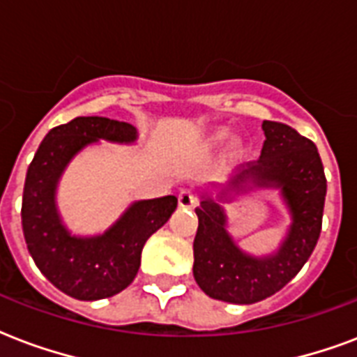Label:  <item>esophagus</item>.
Instances as JSON below:
<instances>
[{"instance_id":"34e87169","label":"esophagus","mask_w":357,"mask_h":357,"mask_svg":"<svg viewBox=\"0 0 357 357\" xmlns=\"http://www.w3.org/2000/svg\"><path fill=\"white\" fill-rule=\"evenodd\" d=\"M195 203H197V197H195V193L192 190H181L178 192V204L182 208H190Z\"/></svg>"}]
</instances>
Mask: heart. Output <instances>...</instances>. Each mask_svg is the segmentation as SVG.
Here are the masks:
<instances>
[{"instance_id":"1","label":"heart","mask_w":357,"mask_h":357,"mask_svg":"<svg viewBox=\"0 0 357 357\" xmlns=\"http://www.w3.org/2000/svg\"><path fill=\"white\" fill-rule=\"evenodd\" d=\"M227 135V130H218V132H214V134L208 137V145H218V143H222ZM238 154H242V147H240V143H234L233 147H231V156H238Z\"/></svg>"}]
</instances>
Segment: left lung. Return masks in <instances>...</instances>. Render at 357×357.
<instances>
[{"instance_id": "1", "label": "left lung", "mask_w": 357, "mask_h": 357, "mask_svg": "<svg viewBox=\"0 0 357 357\" xmlns=\"http://www.w3.org/2000/svg\"><path fill=\"white\" fill-rule=\"evenodd\" d=\"M261 156L248 164L220 193L251 188H279L292 223L272 255H248L227 233V216L210 195L195 208L199 227L193 240V278L206 296L229 303H255L281 291L313 253L322 229L326 175L314 143L283 123L264 121Z\"/></svg>"}]
</instances>
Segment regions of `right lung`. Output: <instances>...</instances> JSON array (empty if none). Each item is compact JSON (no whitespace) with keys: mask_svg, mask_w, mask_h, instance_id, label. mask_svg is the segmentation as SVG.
<instances>
[{"mask_svg":"<svg viewBox=\"0 0 357 357\" xmlns=\"http://www.w3.org/2000/svg\"><path fill=\"white\" fill-rule=\"evenodd\" d=\"M98 139L134 143L137 130L107 117H76L46 134L27 167L22 229L38 270L61 292L84 302L124 291L141 264V250L176 208L175 195L135 201L104 234L74 236L63 225L55 190L68 162Z\"/></svg>","mask_w":357,"mask_h":357,"instance_id":"obj_1","label":"right lung"}]
</instances>
